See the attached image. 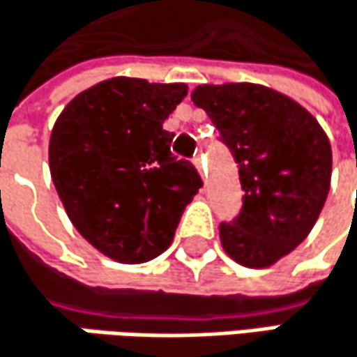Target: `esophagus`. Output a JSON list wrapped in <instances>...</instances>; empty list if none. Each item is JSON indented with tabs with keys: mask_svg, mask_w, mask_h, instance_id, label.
Listing matches in <instances>:
<instances>
[{
	"mask_svg": "<svg viewBox=\"0 0 357 357\" xmlns=\"http://www.w3.org/2000/svg\"><path fill=\"white\" fill-rule=\"evenodd\" d=\"M193 164H195V168H197V172H199L201 176H205V162H203V154H197V156L193 158Z\"/></svg>",
	"mask_w": 357,
	"mask_h": 357,
	"instance_id": "34e87169",
	"label": "esophagus"
}]
</instances>
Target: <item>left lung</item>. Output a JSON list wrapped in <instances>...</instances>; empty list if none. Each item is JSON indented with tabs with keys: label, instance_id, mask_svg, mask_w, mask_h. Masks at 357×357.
Listing matches in <instances>:
<instances>
[{
	"label": "left lung",
	"instance_id": "1",
	"mask_svg": "<svg viewBox=\"0 0 357 357\" xmlns=\"http://www.w3.org/2000/svg\"><path fill=\"white\" fill-rule=\"evenodd\" d=\"M238 164L243 209L220 224L224 250L245 267H269L312 230L331 185V144L319 121L288 96L259 84L197 86Z\"/></svg>",
	"mask_w": 357,
	"mask_h": 357
}]
</instances>
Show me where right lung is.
Returning <instances> with one entry per match:
<instances>
[{
  "instance_id": "obj_1",
  "label": "right lung",
  "mask_w": 357,
  "mask_h": 357,
  "mask_svg": "<svg viewBox=\"0 0 357 357\" xmlns=\"http://www.w3.org/2000/svg\"><path fill=\"white\" fill-rule=\"evenodd\" d=\"M187 84L111 77L77 94L51 131L49 168L75 230L119 263H146L174 238L201 176L170 152L162 123Z\"/></svg>"
}]
</instances>
